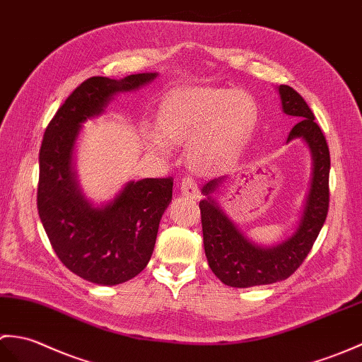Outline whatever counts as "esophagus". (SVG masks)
<instances>
[{
    "label": "esophagus",
    "mask_w": 362,
    "mask_h": 362,
    "mask_svg": "<svg viewBox=\"0 0 362 362\" xmlns=\"http://www.w3.org/2000/svg\"><path fill=\"white\" fill-rule=\"evenodd\" d=\"M180 189H181L182 197H186V198L195 199V198L199 197V189H198L197 181L194 178H189V176H187V178H182Z\"/></svg>",
    "instance_id": "34e87169"
}]
</instances>
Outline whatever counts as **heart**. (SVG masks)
Here are the masks:
<instances>
[{
    "instance_id": "b5f03b06",
    "label": "heart",
    "mask_w": 362,
    "mask_h": 362,
    "mask_svg": "<svg viewBox=\"0 0 362 362\" xmlns=\"http://www.w3.org/2000/svg\"><path fill=\"white\" fill-rule=\"evenodd\" d=\"M257 119L254 100L243 91L198 88L173 93L160 105L159 134L150 136L155 150L168 144H190L189 158L197 167H212L237 153Z\"/></svg>"
}]
</instances>
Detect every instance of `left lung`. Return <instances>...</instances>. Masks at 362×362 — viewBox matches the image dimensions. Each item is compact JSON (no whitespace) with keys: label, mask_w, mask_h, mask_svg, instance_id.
<instances>
[{"label":"left lung","mask_w":362,"mask_h":362,"mask_svg":"<svg viewBox=\"0 0 362 362\" xmlns=\"http://www.w3.org/2000/svg\"><path fill=\"white\" fill-rule=\"evenodd\" d=\"M279 94L284 113L299 119L288 134L286 142L302 138L311 151L313 172L310 190L305 199L299 226L293 235L274 246H260L249 242L212 198L214 192L228 176H221L206 184L202 190L206 199L199 202L204 252L214 274L228 286L249 288L269 285L290 277L311 251L327 218L330 203V151L325 136L299 93L291 86L280 85Z\"/></svg>","instance_id":"8db88e82"}]
</instances>
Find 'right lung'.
<instances>
[{
  "label": "right lung",
  "instance_id": "right-lung-1",
  "mask_svg": "<svg viewBox=\"0 0 362 362\" xmlns=\"http://www.w3.org/2000/svg\"><path fill=\"white\" fill-rule=\"evenodd\" d=\"M156 72L120 80L91 77L71 93L47 125L40 148L37 207L40 220L65 267L88 282L119 285L147 267L160 216L172 202V178L130 181L102 206L78 187L72 153L88 119L100 116L119 93L139 90Z\"/></svg>",
  "mask_w": 362,
  "mask_h": 362
}]
</instances>
